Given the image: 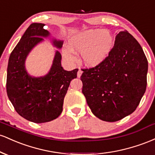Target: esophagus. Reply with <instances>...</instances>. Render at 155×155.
Wrapping results in <instances>:
<instances>
[{
	"mask_svg": "<svg viewBox=\"0 0 155 155\" xmlns=\"http://www.w3.org/2000/svg\"><path fill=\"white\" fill-rule=\"evenodd\" d=\"M82 73H83L82 71H81V69H79V70L78 71V72H77V77L78 78L81 77V74H82Z\"/></svg>",
	"mask_w": 155,
	"mask_h": 155,
	"instance_id": "obj_1",
	"label": "esophagus"
}]
</instances>
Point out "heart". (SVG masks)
I'll list each match as a JSON object with an SVG mask.
<instances>
[{
	"instance_id": "b5f03b06",
	"label": "heart",
	"mask_w": 155,
	"mask_h": 155,
	"mask_svg": "<svg viewBox=\"0 0 155 155\" xmlns=\"http://www.w3.org/2000/svg\"><path fill=\"white\" fill-rule=\"evenodd\" d=\"M68 43V47L62 49L65 59L76 61L75 52H81L83 63L88 67H95L102 63L110 54L114 37L108 30L90 29L72 35Z\"/></svg>"
}]
</instances>
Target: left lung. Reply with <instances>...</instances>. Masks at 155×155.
I'll use <instances>...</instances> for the list:
<instances>
[{
	"mask_svg": "<svg viewBox=\"0 0 155 155\" xmlns=\"http://www.w3.org/2000/svg\"><path fill=\"white\" fill-rule=\"evenodd\" d=\"M82 71V93L92 114L103 121L116 122L131 114L145 93L148 61L127 31L116 35L102 63Z\"/></svg>",
	"mask_w": 155,
	"mask_h": 155,
	"instance_id": "obj_1",
	"label": "left lung"
}]
</instances>
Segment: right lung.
Here are the masks:
<instances>
[{
  "label": "right lung",
  "mask_w": 155,
  "mask_h": 155,
  "mask_svg": "<svg viewBox=\"0 0 155 155\" xmlns=\"http://www.w3.org/2000/svg\"><path fill=\"white\" fill-rule=\"evenodd\" d=\"M42 23H32L25 32L8 59L6 91L16 111L31 122L44 123L55 120L63 111L64 97L78 69L68 71L61 65V54L55 50L50 69L45 75L31 76L25 61L31 51L48 38L57 49L63 41L55 38Z\"/></svg>",
  "instance_id": "obj_1"
}]
</instances>
